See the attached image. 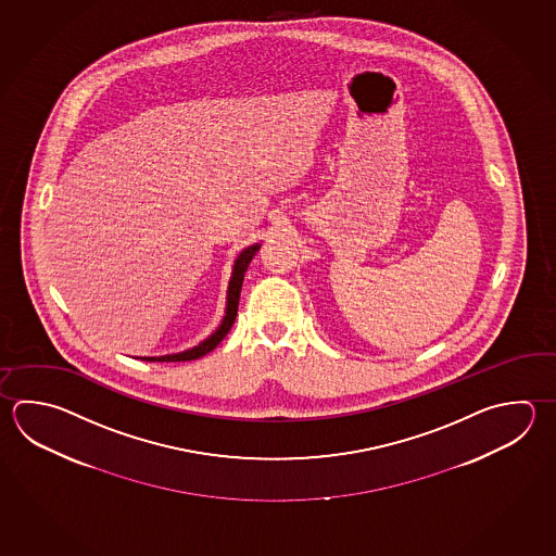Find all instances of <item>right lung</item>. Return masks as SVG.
<instances>
[{"instance_id": "right-lung-1", "label": "right lung", "mask_w": 556, "mask_h": 556, "mask_svg": "<svg viewBox=\"0 0 556 556\" xmlns=\"http://www.w3.org/2000/svg\"><path fill=\"white\" fill-rule=\"evenodd\" d=\"M260 250V243H253L250 248H245L238 255V260L233 262V271H231L230 285H228V296H226V315L222 318V325L216 328L214 334H210L206 340H202L199 346L190 348L178 354H167V356L159 357H141L146 362H190V359H199L206 356L214 348L220 344L226 334L230 332L231 325L238 315V303H240L241 283H243V275L248 271V265L253 260V255Z\"/></svg>"}]
</instances>
